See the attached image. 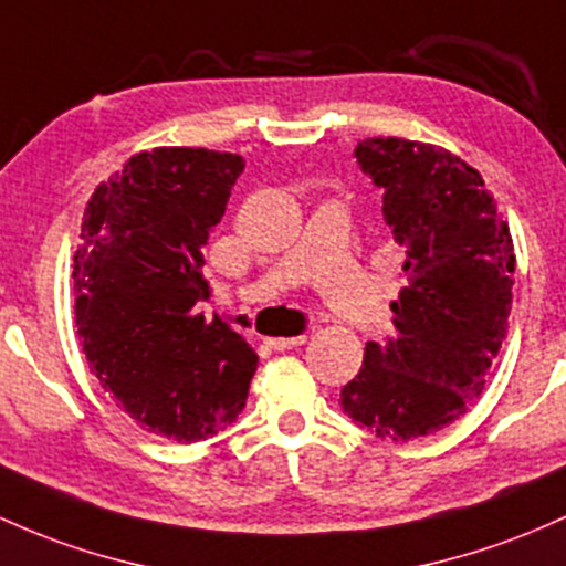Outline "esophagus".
<instances>
[{
    "label": "esophagus",
    "instance_id": "obj_1",
    "mask_svg": "<svg viewBox=\"0 0 566 566\" xmlns=\"http://www.w3.org/2000/svg\"><path fill=\"white\" fill-rule=\"evenodd\" d=\"M265 344H269L273 352H290L295 349V346L306 344V335H295V338H269Z\"/></svg>",
    "mask_w": 566,
    "mask_h": 566
}]
</instances>
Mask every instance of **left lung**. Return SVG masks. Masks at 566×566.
<instances>
[{
    "label": "left lung",
    "instance_id": "left-lung-1",
    "mask_svg": "<svg viewBox=\"0 0 566 566\" xmlns=\"http://www.w3.org/2000/svg\"><path fill=\"white\" fill-rule=\"evenodd\" d=\"M359 169L384 196V222L406 252L395 335L370 340L340 408L378 438L432 434L481 397L507 335L515 254L481 174L408 139H365Z\"/></svg>",
    "mask_w": 566,
    "mask_h": 566
}]
</instances>
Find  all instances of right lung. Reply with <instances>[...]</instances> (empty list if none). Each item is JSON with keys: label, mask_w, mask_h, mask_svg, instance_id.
Wrapping results in <instances>:
<instances>
[{"label": "right lung", "mask_w": 566, "mask_h": 566, "mask_svg": "<svg viewBox=\"0 0 566 566\" xmlns=\"http://www.w3.org/2000/svg\"><path fill=\"white\" fill-rule=\"evenodd\" d=\"M244 160L201 147L139 153L98 185L74 252V319L102 387L145 430L217 434L241 413L258 354L209 301L203 252Z\"/></svg>", "instance_id": "obj_1"}]
</instances>
